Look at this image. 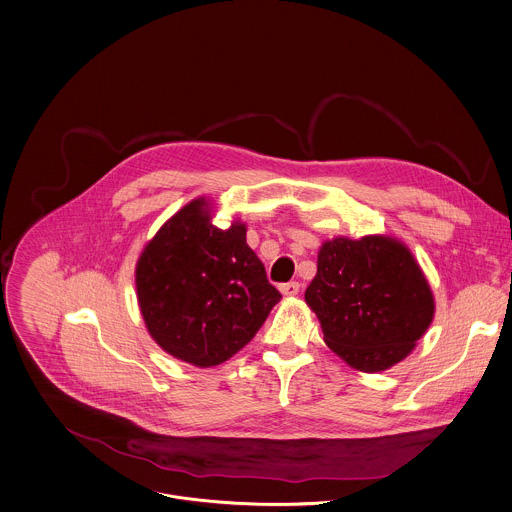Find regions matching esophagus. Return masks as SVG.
<instances>
[{
	"instance_id": "1",
	"label": "esophagus",
	"mask_w": 512,
	"mask_h": 512,
	"mask_svg": "<svg viewBox=\"0 0 512 512\" xmlns=\"http://www.w3.org/2000/svg\"><path fill=\"white\" fill-rule=\"evenodd\" d=\"M281 292H283L284 296H296L300 292V283L292 281V283L281 284Z\"/></svg>"
}]
</instances>
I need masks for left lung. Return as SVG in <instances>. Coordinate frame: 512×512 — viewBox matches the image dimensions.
<instances>
[{"label":"left lung","instance_id":"obj_1","mask_svg":"<svg viewBox=\"0 0 512 512\" xmlns=\"http://www.w3.org/2000/svg\"><path fill=\"white\" fill-rule=\"evenodd\" d=\"M304 298L328 347L365 373L402 361L434 316L418 263L402 243L383 235L324 243Z\"/></svg>","mask_w":512,"mask_h":512}]
</instances>
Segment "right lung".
Segmentation results:
<instances>
[{
  "label": "right lung",
  "mask_w": 512,
  "mask_h": 512,
  "mask_svg": "<svg viewBox=\"0 0 512 512\" xmlns=\"http://www.w3.org/2000/svg\"><path fill=\"white\" fill-rule=\"evenodd\" d=\"M210 220L204 198L184 206L149 241L135 271L149 334L196 367L237 353L281 300L245 243V226L218 229Z\"/></svg>",
  "instance_id": "add662e5"
}]
</instances>
